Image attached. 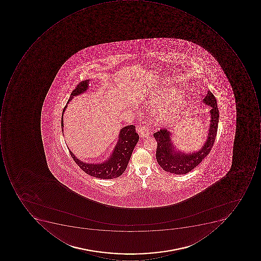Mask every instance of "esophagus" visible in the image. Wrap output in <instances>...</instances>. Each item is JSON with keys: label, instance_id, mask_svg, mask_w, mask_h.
I'll return each mask as SVG.
<instances>
[{"label": "esophagus", "instance_id": "1", "mask_svg": "<svg viewBox=\"0 0 261 261\" xmlns=\"http://www.w3.org/2000/svg\"><path fill=\"white\" fill-rule=\"evenodd\" d=\"M137 131L138 132L140 137H142V138L147 137L149 134H150V129H149L148 127L146 126V125H142V126L137 127Z\"/></svg>", "mask_w": 261, "mask_h": 261}]
</instances>
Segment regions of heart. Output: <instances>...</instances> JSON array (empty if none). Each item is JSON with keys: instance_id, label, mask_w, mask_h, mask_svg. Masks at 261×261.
Instances as JSON below:
<instances>
[{"instance_id": "heart-1", "label": "heart", "mask_w": 261, "mask_h": 261, "mask_svg": "<svg viewBox=\"0 0 261 261\" xmlns=\"http://www.w3.org/2000/svg\"><path fill=\"white\" fill-rule=\"evenodd\" d=\"M175 93L173 92H165V93H160V96L155 97L154 100L158 103L165 104L163 106H161L156 113V118L158 121L165 122L173 119L176 116V114L179 113V110L184 106L185 101L184 99H178L166 105V103L170 102L173 99Z\"/></svg>"}]
</instances>
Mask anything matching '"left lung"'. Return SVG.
Masks as SVG:
<instances>
[{
  "instance_id": "8db88e82",
  "label": "left lung",
  "mask_w": 261,
  "mask_h": 261,
  "mask_svg": "<svg viewBox=\"0 0 261 261\" xmlns=\"http://www.w3.org/2000/svg\"><path fill=\"white\" fill-rule=\"evenodd\" d=\"M203 102L212 108L210 110L211 121L208 139L202 148L196 153H186L176 150L171 140V133L165 128H162L160 131L153 134V137L158 143L156 151L158 163L166 172L178 175L188 173L198 166L211 151L218 129L219 110L217 99L210 91L203 99Z\"/></svg>"
}]
</instances>
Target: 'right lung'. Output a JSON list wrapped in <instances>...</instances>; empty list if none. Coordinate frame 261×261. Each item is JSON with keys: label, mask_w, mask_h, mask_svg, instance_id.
<instances>
[{"label": "right lung", "mask_w": 261, "mask_h": 261, "mask_svg": "<svg viewBox=\"0 0 261 261\" xmlns=\"http://www.w3.org/2000/svg\"><path fill=\"white\" fill-rule=\"evenodd\" d=\"M89 83V80H85L80 82L70 94V99L67 102L71 100L73 96L80 95L87 90ZM67 106H65L63 108V114ZM63 117L62 116L61 118L62 130H63ZM118 138L119 139L112 154L103 163H85L75 157L70 150H69V151L72 159L85 173L99 179H114V178L119 177L126 169L132 153L134 150L135 146L138 142L139 136L136 133V128L134 125L131 124L121 128Z\"/></svg>", "instance_id": "obj_1"}]
</instances>
